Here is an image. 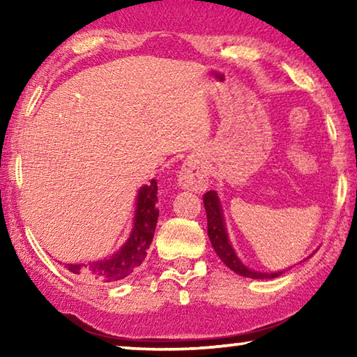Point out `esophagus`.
<instances>
[{"label":"esophagus","instance_id":"34e87169","mask_svg":"<svg viewBox=\"0 0 357 357\" xmlns=\"http://www.w3.org/2000/svg\"><path fill=\"white\" fill-rule=\"evenodd\" d=\"M208 172L197 157H187V160L181 167L178 183L185 190L203 192L208 187Z\"/></svg>","mask_w":357,"mask_h":357}]
</instances>
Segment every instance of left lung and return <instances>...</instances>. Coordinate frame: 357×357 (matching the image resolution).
Returning a JSON list of instances; mask_svg holds the SVG:
<instances>
[{
    "instance_id": "left-lung-1",
    "label": "left lung",
    "mask_w": 357,
    "mask_h": 357,
    "mask_svg": "<svg viewBox=\"0 0 357 357\" xmlns=\"http://www.w3.org/2000/svg\"><path fill=\"white\" fill-rule=\"evenodd\" d=\"M203 203L208 215V236L211 239V244H213L215 253L229 269L243 277H249V279H275V277H279L282 274V273H258V271H252L247 268V266H244L243 261L238 258L236 252H234L231 243H229L228 239L225 220H223V213H222V204L219 202L217 193L214 190H209L204 193Z\"/></svg>"
}]
</instances>
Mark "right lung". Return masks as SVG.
I'll return each mask as SVG.
<instances>
[{"label":"right lung","mask_w":357,"mask_h":357,"mask_svg":"<svg viewBox=\"0 0 357 357\" xmlns=\"http://www.w3.org/2000/svg\"><path fill=\"white\" fill-rule=\"evenodd\" d=\"M157 203V181L143 185L138 190L135 204V219L129 239L110 258L94 263H70L66 264L70 274L83 280L96 283H113L129 277L146 257V250L153 243L159 209Z\"/></svg>","instance_id":"obj_1"}]
</instances>
